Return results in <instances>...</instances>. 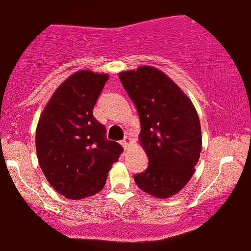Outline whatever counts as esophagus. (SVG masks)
I'll use <instances>...</instances> for the list:
<instances>
[{"mask_svg": "<svg viewBox=\"0 0 251 251\" xmlns=\"http://www.w3.org/2000/svg\"><path fill=\"white\" fill-rule=\"evenodd\" d=\"M131 143H132V141H131L130 137H125V140H123L122 142H121V144H122V147H123V148H125L126 150L129 149V147L131 146Z\"/></svg>", "mask_w": 251, "mask_h": 251, "instance_id": "obj_1", "label": "esophagus"}]
</instances>
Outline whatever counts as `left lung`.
I'll list each match as a JSON object with an SVG mask.
<instances>
[{"label":"left lung","instance_id":"8db88e82","mask_svg":"<svg viewBox=\"0 0 251 251\" xmlns=\"http://www.w3.org/2000/svg\"><path fill=\"white\" fill-rule=\"evenodd\" d=\"M141 121L138 143L149 166L134 176L141 190L169 199L187 185L202 150L199 115L191 100L167 74L151 66L119 74Z\"/></svg>","mask_w":251,"mask_h":251}]
</instances>
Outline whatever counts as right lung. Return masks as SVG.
Masks as SVG:
<instances>
[{
	"label": "right lung",
	"mask_w": 251,
	"mask_h": 251,
	"mask_svg": "<svg viewBox=\"0 0 251 251\" xmlns=\"http://www.w3.org/2000/svg\"><path fill=\"white\" fill-rule=\"evenodd\" d=\"M108 74L78 70L64 79L44 107L36 126L37 160L58 194L83 200L100 193L123 148L105 140L93 115Z\"/></svg>",
	"instance_id": "obj_1"
}]
</instances>
